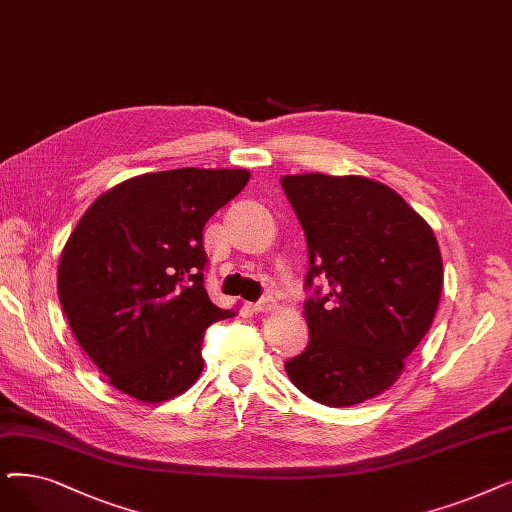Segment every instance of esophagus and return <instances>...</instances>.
I'll return each instance as SVG.
<instances>
[{
	"label": "esophagus",
	"instance_id": "1",
	"mask_svg": "<svg viewBox=\"0 0 512 512\" xmlns=\"http://www.w3.org/2000/svg\"><path fill=\"white\" fill-rule=\"evenodd\" d=\"M275 306V300L271 298V296H262L258 302H254L252 304V309L256 311V313H267V311H271Z\"/></svg>",
	"mask_w": 512,
	"mask_h": 512
}]
</instances>
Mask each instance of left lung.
I'll use <instances>...</instances> for the list:
<instances>
[{"instance_id":"left-lung-1","label":"left lung","mask_w":512,"mask_h":512,"mask_svg":"<svg viewBox=\"0 0 512 512\" xmlns=\"http://www.w3.org/2000/svg\"><path fill=\"white\" fill-rule=\"evenodd\" d=\"M281 187L309 245L306 349L285 361L294 386L323 405L384 393L435 319L443 262L426 220L382 182L294 174ZM317 280L320 285L315 286Z\"/></svg>"}]
</instances>
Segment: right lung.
Instances as JSON below:
<instances>
[{"label":"right lung","instance_id":"add662e5","mask_svg":"<svg viewBox=\"0 0 512 512\" xmlns=\"http://www.w3.org/2000/svg\"><path fill=\"white\" fill-rule=\"evenodd\" d=\"M248 180V170L142 174L102 193L77 222L58 262V298L117 391L159 403L199 378L203 334L235 315L206 292L203 227Z\"/></svg>","mask_w":512,"mask_h":512}]
</instances>
